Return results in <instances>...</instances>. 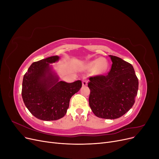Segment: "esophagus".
<instances>
[{
    "label": "esophagus",
    "mask_w": 159,
    "mask_h": 159,
    "mask_svg": "<svg viewBox=\"0 0 159 159\" xmlns=\"http://www.w3.org/2000/svg\"><path fill=\"white\" fill-rule=\"evenodd\" d=\"M82 85H83L84 86L87 85H88V80H83V82H82Z\"/></svg>",
    "instance_id": "1"
}]
</instances>
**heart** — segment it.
Listing matches in <instances>:
<instances>
[{"label": "heart", "instance_id": "obj_1", "mask_svg": "<svg viewBox=\"0 0 159 159\" xmlns=\"http://www.w3.org/2000/svg\"><path fill=\"white\" fill-rule=\"evenodd\" d=\"M90 66L93 69H98L99 71H104L107 68V61L103 60L102 58H99L93 61L90 64Z\"/></svg>", "mask_w": 159, "mask_h": 159}]
</instances>
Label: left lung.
<instances>
[{
	"instance_id": "obj_1",
	"label": "left lung",
	"mask_w": 159,
	"mask_h": 159,
	"mask_svg": "<svg viewBox=\"0 0 159 159\" xmlns=\"http://www.w3.org/2000/svg\"><path fill=\"white\" fill-rule=\"evenodd\" d=\"M107 75L89 77V104L99 118L115 119L125 114L134 103L139 81L133 66L115 56Z\"/></svg>"
}]
</instances>
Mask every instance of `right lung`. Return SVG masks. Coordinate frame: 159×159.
<instances>
[{
	"instance_id": "right-lung-1",
	"label": "right lung",
	"mask_w": 159,
	"mask_h": 159,
	"mask_svg": "<svg viewBox=\"0 0 159 159\" xmlns=\"http://www.w3.org/2000/svg\"><path fill=\"white\" fill-rule=\"evenodd\" d=\"M59 60L57 56L35 61L24 75L23 102L29 111L43 121H54L66 115L72 95L81 88V81H58L52 73L49 63Z\"/></svg>"
}]
</instances>
